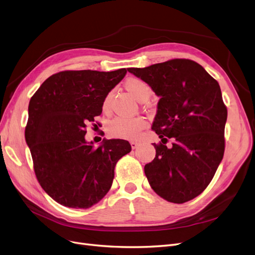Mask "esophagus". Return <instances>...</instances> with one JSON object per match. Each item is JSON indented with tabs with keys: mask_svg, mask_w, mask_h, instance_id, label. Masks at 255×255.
Here are the masks:
<instances>
[{
	"mask_svg": "<svg viewBox=\"0 0 255 255\" xmlns=\"http://www.w3.org/2000/svg\"><path fill=\"white\" fill-rule=\"evenodd\" d=\"M130 145H131V148H132V149H135V148H137L138 147V143L137 142H135V140H131V142H130Z\"/></svg>",
	"mask_w": 255,
	"mask_h": 255,
	"instance_id": "1",
	"label": "esophagus"
}]
</instances>
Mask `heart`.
<instances>
[{"label":"heart","instance_id":"heart-1","mask_svg":"<svg viewBox=\"0 0 255 255\" xmlns=\"http://www.w3.org/2000/svg\"><path fill=\"white\" fill-rule=\"evenodd\" d=\"M124 86L128 92L132 94L133 98L139 102L147 101L152 94V89L150 85L142 79L138 78H128ZM110 96L104 100L103 109L107 110L109 108ZM147 126V122L142 117L136 118H121L118 117L109 122L107 131L110 136L126 139H135L139 136L142 130Z\"/></svg>","mask_w":255,"mask_h":255}]
</instances>
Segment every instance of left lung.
Returning <instances> with one entry per match:
<instances>
[{
  "label": "left lung",
  "instance_id": "8db88e82",
  "mask_svg": "<svg viewBox=\"0 0 255 255\" xmlns=\"http://www.w3.org/2000/svg\"><path fill=\"white\" fill-rule=\"evenodd\" d=\"M159 97L152 130L162 143L145 165L147 180L164 200L183 204L211 182L225 151L227 108L218 81L200 64L173 59L145 68H128ZM174 138L173 147L164 144Z\"/></svg>",
  "mask_w": 255,
  "mask_h": 255
}]
</instances>
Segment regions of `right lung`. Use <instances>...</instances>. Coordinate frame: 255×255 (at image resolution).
<instances>
[{
  "instance_id": "right-lung-1",
  "label": "right lung",
  "mask_w": 255,
  "mask_h": 255,
  "mask_svg": "<svg viewBox=\"0 0 255 255\" xmlns=\"http://www.w3.org/2000/svg\"><path fill=\"white\" fill-rule=\"evenodd\" d=\"M127 73L65 70L47 79L28 106L25 128L35 176L51 199L87 209L107 194L119 159L131 151L125 139H104L96 148L86 126L102 113L107 94Z\"/></svg>"
}]
</instances>
